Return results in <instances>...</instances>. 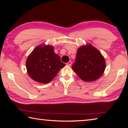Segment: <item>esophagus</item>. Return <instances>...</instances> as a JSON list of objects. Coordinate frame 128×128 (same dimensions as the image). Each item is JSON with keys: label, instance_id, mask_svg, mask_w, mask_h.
<instances>
[{"label": "esophagus", "instance_id": "34e87169", "mask_svg": "<svg viewBox=\"0 0 128 128\" xmlns=\"http://www.w3.org/2000/svg\"><path fill=\"white\" fill-rule=\"evenodd\" d=\"M71 65H72V62L71 61H69L66 63V66H71Z\"/></svg>", "mask_w": 128, "mask_h": 128}]
</instances>
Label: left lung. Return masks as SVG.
I'll return each instance as SVG.
<instances>
[{
  "mask_svg": "<svg viewBox=\"0 0 128 128\" xmlns=\"http://www.w3.org/2000/svg\"><path fill=\"white\" fill-rule=\"evenodd\" d=\"M72 68L82 80L92 82L99 79L104 73L105 59L100 51L87 43L77 49L76 62Z\"/></svg>",
  "mask_w": 128,
  "mask_h": 128,
  "instance_id": "obj_1",
  "label": "left lung"
}]
</instances>
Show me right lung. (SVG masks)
<instances>
[{
    "mask_svg": "<svg viewBox=\"0 0 128 128\" xmlns=\"http://www.w3.org/2000/svg\"><path fill=\"white\" fill-rule=\"evenodd\" d=\"M59 55L54 52L51 45H39L30 54L26 61V67L29 76L36 82L48 84L65 66Z\"/></svg>",
    "mask_w": 128,
    "mask_h": 128,
    "instance_id": "1",
    "label": "right lung"
}]
</instances>
